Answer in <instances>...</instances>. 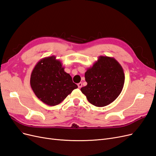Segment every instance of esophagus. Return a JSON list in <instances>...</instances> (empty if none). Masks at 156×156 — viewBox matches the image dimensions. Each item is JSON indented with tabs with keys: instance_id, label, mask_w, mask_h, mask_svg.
<instances>
[{
	"instance_id": "34e87169",
	"label": "esophagus",
	"mask_w": 156,
	"mask_h": 156,
	"mask_svg": "<svg viewBox=\"0 0 156 156\" xmlns=\"http://www.w3.org/2000/svg\"><path fill=\"white\" fill-rule=\"evenodd\" d=\"M82 85H83L82 83H78V84H77L78 88H81V87H82Z\"/></svg>"
}]
</instances>
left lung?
Listing matches in <instances>:
<instances>
[{
    "label": "left lung",
    "mask_w": 156,
    "mask_h": 156,
    "mask_svg": "<svg viewBox=\"0 0 156 156\" xmlns=\"http://www.w3.org/2000/svg\"><path fill=\"white\" fill-rule=\"evenodd\" d=\"M87 85L80 88L90 103L108 105L120 95L125 83L124 70L114 57L99 56L84 73Z\"/></svg>",
    "instance_id": "obj_1"
}]
</instances>
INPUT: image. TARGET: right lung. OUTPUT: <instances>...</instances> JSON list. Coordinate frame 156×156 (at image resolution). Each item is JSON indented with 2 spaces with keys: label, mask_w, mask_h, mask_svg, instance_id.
Instances as JSON below:
<instances>
[{
  "label": "right lung",
  "mask_w": 156,
  "mask_h": 156,
  "mask_svg": "<svg viewBox=\"0 0 156 156\" xmlns=\"http://www.w3.org/2000/svg\"><path fill=\"white\" fill-rule=\"evenodd\" d=\"M30 85L37 98L50 106L61 103L78 88L54 55L42 58L36 64L31 74Z\"/></svg>",
  "instance_id": "obj_1"
}]
</instances>
